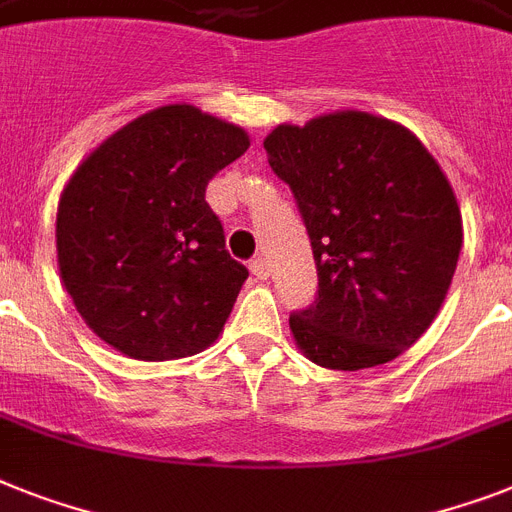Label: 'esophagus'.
<instances>
[{"mask_svg": "<svg viewBox=\"0 0 512 512\" xmlns=\"http://www.w3.org/2000/svg\"><path fill=\"white\" fill-rule=\"evenodd\" d=\"M249 270H252V276L260 278V281H265V278L270 276V265L265 257H255V260L249 263Z\"/></svg>", "mask_w": 512, "mask_h": 512, "instance_id": "1", "label": "esophagus"}]
</instances>
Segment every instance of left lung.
<instances>
[{
  "instance_id": "1",
  "label": "left lung",
  "mask_w": 512,
  "mask_h": 512,
  "mask_svg": "<svg viewBox=\"0 0 512 512\" xmlns=\"http://www.w3.org/2000/svg\"><path fill=\"white\" fill-rule=\"evenodd\" d=\"M263 147L318 268L315 302L289 315L302 355L331 371L402 355L439 313L463 247L439 162L400 123L360 110L284 123Z\"/></svg>"
}]
</instances>
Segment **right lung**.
<instances>
[{
  "label": "right lung",
  "mask_w": 512,
  "mask_h": 512,
  "mask_svg": "<svg viewBox=\"0 0 512 512\" xmlns=\"http://www.w3.org/2000/svg\"><path fill=\"white\" fill-rule=\"evenodd\" d=\"M249 136L194 105H165L105 139L57 205V265L94 334L134 360L207 350L249 270L205 202Z\"/></svg>",
  "instance_id": "obj_1"
}]
</instances>
